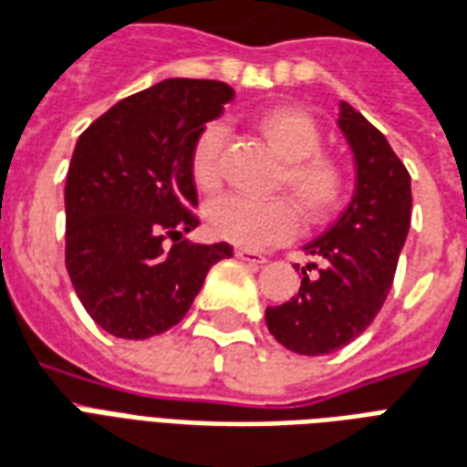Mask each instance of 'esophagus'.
Here are the masks:
<instances>
[{
	"label": "esophagus",
	"instance_id": "34e87169",
	"mask_svg": "<svg viewBox=\"0 0 467 467\" xmlns=\"http://www.w3.org/2000/svg\"><path fill=\"white\" fill-rule=\"evenodd\" d=\"M236 258L246 263H254V265H261L265 263V255L258 254V251H251V248H236Z\"/></svg>",
	"mask_w": 467,
	"mask_h": 467
}]
</instances>
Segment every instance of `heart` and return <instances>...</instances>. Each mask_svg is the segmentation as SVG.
<instances>
[{"instance_id": "b5f03b06", "label": "heart", "mask_w": 467, "mask_h": 467, "mask_svg": "<svg viewBox=\"0 0 467 467\" xmlns=\"http://www.w3.org/2000/svg\"><path fill=\"white\" fill-rule=\"evenodd\" d=\"M255 130L283 160L278 187L296 199H265L226 194L204 209L206 231L236 246L263 248L296 236L300 213L310 223L332 219L349 196V171L335 154L322 152V128L313 113L300 105H273L255 115ZM221 145L223 128L209 122L196 132L189 150V177L204 194L221 184Z\"/></svg>"}]
</instances>
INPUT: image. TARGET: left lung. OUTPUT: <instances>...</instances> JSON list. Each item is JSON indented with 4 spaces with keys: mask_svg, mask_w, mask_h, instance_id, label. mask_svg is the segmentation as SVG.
<instances>
[{
    "mask_svg": "<svg viewBox=\"0 0 467 467\" xmlns=\"http://www.w3.org/2000/svg\"><path fill=\"white\" fill-rule=\"evenodd\" d=\"M339 128L357 162L352 204L305 246L313 263L296 265L303 273L296 296L265 307L273 337L307 357L335 352L369 327L391 290L411 223V177L387 138L349 105H342Z\"/></svg>",
    "mask_w": 467,
    "mask_h": 467,
    "instance_id": "8db88e82",
    "label": "left lung"
}]
</instances>
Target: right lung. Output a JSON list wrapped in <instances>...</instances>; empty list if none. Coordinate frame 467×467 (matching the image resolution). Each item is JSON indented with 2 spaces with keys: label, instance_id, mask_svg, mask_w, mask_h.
I'll return each mask as SVG.
<instances>
[{
  "label": "right lung",
  "instance_id": "1",
  "mask_svg": "<svg viewBox=\"0 0 467 467\" xmlns=\"http://www.w3.org/2000/svg\"><path fill=\"white\" fill-rule=\"evenodd\" d=\"M234 88L170 78L115 103L73 150L66 177V271L88 315L115 337L162 335L187 315L229 244L199 226L189 150Z\"/></svg>",
  "mask_w": 467,
  "mask_h": 467
}]
</instances>
